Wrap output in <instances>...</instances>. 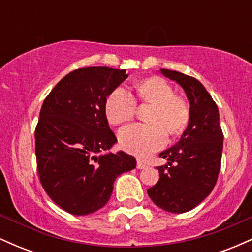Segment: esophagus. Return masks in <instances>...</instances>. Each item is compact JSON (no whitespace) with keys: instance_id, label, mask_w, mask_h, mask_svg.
<instances>
[{"instance_id":"34e87169","label":"esophagus","mask_w":252,"mask_h":252,"mask_svg":"<svg viewBox=\"0 0 252 252\" xmlns=\"http://www.w3.org/2000/svg\"><path fill=\"white\" fill-rule=\"evenodd\" d=\"M136 167H137V169H144L147 168V164L142 162L141 160H137V163H136Z\"/></svg>"}]
</instances>
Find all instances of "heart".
<instances>
[{"label":"heart","mask_w":252,"mask_h":252,"mask_svg":"<svg viewBox=\"0 0 252 252\" xmlns=\"http://www.w3.org/2000/svg\"><path fill=\"white\" fill-rule=\"evenodd\" d=\"M138 102L152 104L148 122L134 123L118 132L121 148L138 158H147L167 143V132L179 136L186 130L190 121V106L185 98L176 96L175 89L160 77L141 80L135 86ZM135 98L123 88L112 90L106 97L104 110L111 124H122L134 117Z\"/></svg>","instance_id":"heart-1"}]
</instances>
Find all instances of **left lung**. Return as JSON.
Returning a JSON list of instances; mask_svg holds the SVG:
<instances>
[{
    "label": "left lung",
    "instance_id": "obj_1",
    "mask_svg": "<svg viewBox=\"0 0 252 252\" xmlns=\"http://www.w3.org/2000/svg\"><path fill=\"white\" fill-rule=\"evenodd\" d=\"M160 71L185 90L190 105V121L179 142L158 155L168 162L156 167L160 179L147 193L160 209L184 213L198 206L216 186L224 136L218 106L204 85L181 72Z\"/></svg>",
    "mask_w": 252,
    "mask_h": 252
}]
</instances>
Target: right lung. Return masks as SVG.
I'll use <instances>...</instances> for the list:
<instances>
[{
    "label": "right lung",
    "mask_w": 252,
    "mask_h": 252,
    "mask_svg": "<svg viewBox=\"0 0 252 252\" xmlns=\"http://www.w3.org/2000/svg\"><path fill=\"white\" fill-rule=\"evenodd\" d=\"M128 74L106 66L66 74L43 100L35 128L39 179L63 211L86 216L109 201L118 175L136 167L134 156L104 154L117 142L104 104Z\"/></svg>",
    "instance_id": "right-lung-1"
}]
</instances>
